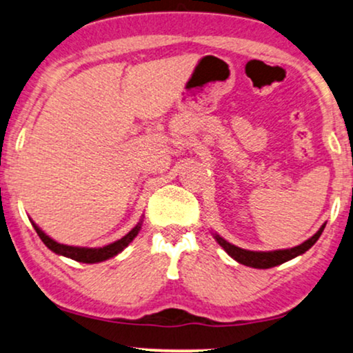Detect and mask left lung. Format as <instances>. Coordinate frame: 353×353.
<instances>
[{
  "mask_svg": "<svg viewBox=\"0 0 353 353\" xmlns=\"http://www.w3.org/2000/svg\"><path fill=\"white\" fill-rule=\"evenodd\" d=\"M324 225L326 224H323L321 228H319V231L314 234L313 237H310L308 241L300 243V245L294 247V248H285V250H274V252L243 250V248L236 247V245H232V243H229L228 241H224V239L219 237L218 234H216L214 239L218 241L219 245L223 247L225 252H228V255L232 256L236 261L242 263V265H245V266L258 268V270H268V268L283 265V263L292 260V258L302 255V253L307 252L308 248H312L314 245V242H316L319 236H321V232L324 231Z\"/></svg>",
  "mask_w": 353,
  "mask_h": 353,
  "instance_id": "obj_1",
  "label": "left lung"
}]
</instances>
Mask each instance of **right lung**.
Segmentation results:
<instances>
[{
    "mask_svg": "<svg viewBox=\"0 0 353 353\" xmlns=\"http://www.w3.org/2000/svg\"><path fill=\"white\" fill-rule=\"evenodd\" d=\"M32 225L35 228V231H37V234H39V237L41 239V242H43L51 252L58 253V255L68 256V258H70V260L81 261V263H100V261L110 260V258L116 256L117 253H121L125 247L129 245L130 242L134 241V237L137 236L140 228H142V224L139 223L129 234H125L124 237L119 239V241L110 243V245H105L100 248H85V247H72V245H64V243H58L51 237L46 236V234L41 231V229L35 223H32Z\"/></svg>",
    "mask_w": 353,
    "mask_h": 353,
    "instance_id": "add662e5",
    "label": "right lung"
}]
</instances>
